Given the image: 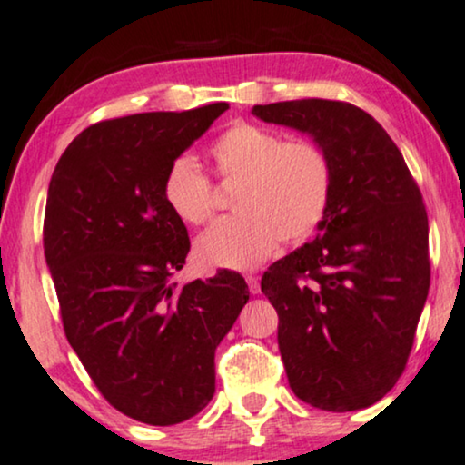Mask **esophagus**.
Masks as SVG:
<instances>
[{"label":"esophagus","instance_id":"1","mask_svg":"<svg viewBox=\"0 0 465 465\" xmlns=\"http://www.w3.org/2000/svg\"><path fill=\"white\" fill-rule=\"evenodd\" d=\"M245 282H247V288H250L252 294L261 292V277L254 275V273H247L245 275Z\"/></svg>","mask_w":465,"mask_h":465}]
</instances>
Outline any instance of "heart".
<instances>
[{
	"instance_id": "1",
	"label": "heart",
	"mask_w": 465,
	"mask_h": 465,
	"mask_svg": "<svg viewBox=\"0 0 465 465\" xmlns=\"http://www.w3.org/2000/svg\"><path fill=\"white\" fill-rule=\"evenodd\" d=\"M209 155L222 183L237 185L232 207L239 213L198 237L203 264L252 269L273 254L280 239L299 243L321 226L333 190V168L321 144L234 124L215 138ZM162 192L185 224L201 226L213 218V190L190 158L173 162Z\"/></svg>"
}]
</instances>
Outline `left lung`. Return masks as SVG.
Here are the masks:
<instances>
[{
  "mask_svg": "<svg viewBox=\"0 0 465 465\" xmlns=\"http://www.w3.org/2000/svg\"><path fill=\"white\" fill-rule=\"evenodd\" d=\"M252 114L321 144L333 190L316 239L273 262L264 297L292 393L352 412L393 389L430 292V224L397 144L348 102L291 100Z\"/></svg>",
  "mask_w": 465,
  "mask_h": 465,
  "instance_id": "1",
  "label": "left lung"
}]
</instances>
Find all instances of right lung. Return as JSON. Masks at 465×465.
Masks as SVG:
<instances>
[{
	"mask_svg": "<svg viewBox=\"0 0 465 465\" xmlns=\"http://www.w3.org/2000/svg\"><path fill=\"white\" fill-rule=\"evenodd\" d=\"M224 111L218 102L89 125L48 183L45 258L65 337L106 401L147 425H177L207 406L215 348L250 299L228 269L173 282L190 239L162 185Z\"/></svg>",
	"mask_w": 465,
	"mask_h": 465,
	"instance_id": "obj_1",
	"label": "right lung"
}]
</instances>
